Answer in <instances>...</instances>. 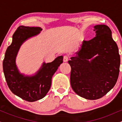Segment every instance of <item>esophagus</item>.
I'll use <instances>...</instances> for the list:
<instances>
[{"mask_svg":"<svg viewBox=\"0 0 122 122\" xmlns=\"http://www.w3.org/2000/svg\"><path fill=\"white\" fill-rule=\"evenodd\" d=\"M68 59H69V56L68 55H65L63 57V61L64 62H67L68 61Z\"/></svg>","mask_w":122,"mask_h":122,"instance_id":"1","label":"esophagus"}]
</instances>
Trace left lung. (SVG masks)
<instances>
[{"mask_svg": "<svg viewBox=\"0 0 122 122\" xmlns=\"http://www.w3.org/2000/svg\"><path fill=\"white\" fill-rule=\"evenodd\" d=\"M96 37L84 40L81 47L68 63L71 65V84L79 96L96 100L106 95L115 85L120 63L118 47L108 26H94ZM98 56L89 62L88 59Z\"/></svg>", "mask_w": 122, "mask_h": 122, "instance_id": "obj_1", "label": "left lung"}]
</instances>
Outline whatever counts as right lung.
I'll return each instance as SVG.
<instances>
[{
  "label": "right lung",
  "mask_w": 122,
  "mask_h": 122,
  "mask_svg": "<svg viewBox=\"0 0 122 122\" xmlns=\"http://www.w3.org/2000/svg\"><path fill=\"white\" fill-rule=\"evenodd\" d=\"M41 30L40 27L19 26L13 34L12 43L7 49L3 62L5 79L11 91L30 102L40 100L46 96L51 86L53 75L63 62V57L59 56L53 62L44 63L38 72L32 77L24 76L18 72L15 61L21 44Z\"/></svg>",
  "instance_id": "obj_1"
}]
</instances>
